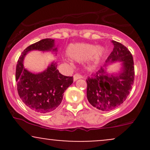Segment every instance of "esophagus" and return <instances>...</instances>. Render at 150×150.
Instances as JSON below:
<instances>
[{"mask_svg": "<svg viewBox=\"0 0 150 150\" xmlns=\"http://www.w3.org/2000/svg\"><path fill=\"white\" fill-rule=\"evenodd\" d=\"M82 77H82L81 75H79V74H75V75H73V80L76 81L78 80V79H81V78H82Z\"/></svg>", "mask_w": 150, "mask_h": 150, "instance_id": "esophagus-1", "label": "esophagus"}]
</instances>
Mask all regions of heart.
<instances>
[{"label": "heart", "instance_id": "1", "mask_svg": "<svg viewBox=\"0 0 150 150\" xmlns=\"http://www.w3.org/2000/svg\"><path fill=\"white\" fill-rule=\"evenodd\" d=\"M104 53L102 47L89 44H70L66 49V54L72 60L84 61L89 60L87 69L93 70L97 68Z\"/></svg>", "mask_w": 150, "mask_h": 150}]
</instances>
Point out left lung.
<instances>
[{
    "label": "left lung",
    "instance_id": "1",
    "mask_svg": "<svg viewBox=\"0 0 150 150\" xmlns=\"http://www.w3.org/2000/svg\"><path fill=\"white\" fill-rule=\"evenodd\" d=\"M113 51L101 68L86 80L87 97L90 104L97 109L109 111L123 104L133 85L135 70L131 53L123 44L111 41ZM120 62L118 73L110 74L107 67L110 63Z\"/></svg>",
    "mask_w": 150,
    "mask_h": 150
}]
</instances>
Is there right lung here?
<instances>
[{
	"label": "right lung",
	"instance_id": "right-lung-1",
	"mask_svg": "<svg viewBox=\"0 0 150 150\" xmlns=\"http://www.w3.org/2000/svg\"><path fill=\"white\" fill-rule=\"evenodd\" d=\"M32 51L57 53L53 39H44L34 43L22 51L16 66L18 92L27 107L39 113L53 111L61 104L63 93L73 82V77L61 75L57 70L56 62H51L41 73H34L24 67V58Z\"/></svg>",
	"mask_w": 150,
	"mask_h": 150
}]
</instances>
